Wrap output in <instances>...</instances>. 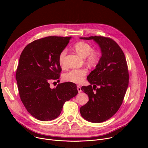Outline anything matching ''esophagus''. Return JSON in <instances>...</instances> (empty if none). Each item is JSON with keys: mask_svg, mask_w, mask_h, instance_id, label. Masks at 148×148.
<instances>
[{"mask_svg": "<svg viewBox=\"0 0 148 148\" xmlns=\"http://www.w3.org/2000/svg\"><path fill=\"white\" fill-rule=\"evenodd\" d=\"M77 90H78V92H81L82 91V90H81V87H80L79 86H77Z\"/></svg>", "mask_w": 148, "mask_h": 148, "instance_id": "esophagus-1", "label": "esophagus"}]
</instances>
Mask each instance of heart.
I'll list each match as a JSON object with an SVG mask.
<instances>
[{"label":"heart","instance_id":"heart-1","mask_svg":"<svg viewBox=\"0 0 148 148\" xmlns=\"http://www.w3.org/2000/svg\"><path fill=\"white\" fill-rule=\"evenodd\" d=\"M75 50L80 56L85 57L86 61L91 66H96L101 59V52L98 50H93L92 46L86 41H78L74 45ZM67 50L63 49L58 56V62L61 67L65 66V57ZM88 73L86 69H74L66 73L64 75V79L66 81L81 84L85 79Z\"/></svg>","mask_w":148,"mask_h":148}]
</instances>
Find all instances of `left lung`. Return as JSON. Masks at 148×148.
<instances>
[{
	"instance_id": "left-lung-1",
	"label": "left lung",
	"mask_w": 148,
	"mask_h": 148,
	"mask_svg": "<svg viewBox=\"0 0 148 148\" xmlns=\"http://www.w3.org/2000/svg\"><path fill=\"white\" fill-rule=\"evenodd\" d=\"M80 38L94 40L101 49L102 56L95 69L87 77L91 85L81 87L89 101L79 111L89 122H102L111 118L122 103L129 83L127 62L123 51L112 38L97 36Z\"/></svg>"
}]
</instances>
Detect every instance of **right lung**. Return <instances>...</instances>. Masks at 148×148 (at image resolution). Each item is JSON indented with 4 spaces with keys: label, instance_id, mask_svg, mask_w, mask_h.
<instances>
[{
    "label": "right lung",
    "instance_id": "1",
    "mask_svg": "<svg viewBox=\"0 0 148 148\" xmlns=\"http://www.w3.org/2000/svg\"><path fill=\"white\" fill-rule=\"evenodd\" d=\"M71 38L49 36L34 40L20 56L16 79L20 99L27 111L38 120L57 118L65 102L78 93L74 83H60L51 89L49 82L60 78L58 56Z\"/></svg>",
    "mask_w": 148,
    "mask_h": 148
}]
</instances>
